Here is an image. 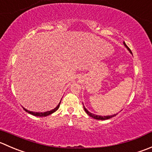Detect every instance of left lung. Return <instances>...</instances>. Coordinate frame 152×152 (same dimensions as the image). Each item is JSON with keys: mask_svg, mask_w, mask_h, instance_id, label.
<instances>
[{"mask_svg": "<svg viewBox=\"0 0 152 152\" xmlns=\"http://www.w3.org/2000/svg\"><path fill=\"white\" fill-rule=\"evenodd\" d=\"M123 45H124L125 47H126V48H127L128 50H129V52H130L131 53H132V51H131V50L129 49V47H128L127 45H126V44L125 43V42H123ZM82 104H83V103H82ZM83 107H84V109H85V111L87 113H88V114L90 116V117H92V118H94V119H96V120H107V119H110V118H112V117H115V116L117 114V113H116V114H113V115H110V116H99V115H96V114H94V113H91V112L88 111V110H87L86 108H85V107L84 105H83Z\"/></svg>", "mask_w": 152, "mask_h": 152, "instance_id": "obj_1", "label": "left lung"}]
</instances>
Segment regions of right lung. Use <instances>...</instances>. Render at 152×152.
I'll return each instance as SVG.
<instances>
[{"mask_svg":"<svg viewBox=\"0 0 152 152\" xmlns=\"http://www.w3.org/2000/svg\"><path fill=\"white\" fill-rule=\"evenodd\" d=\"M60 103H61V102H60L58 103V105H57L56 107L54 109H53V110H49V111L44 112V113H42V112L29 111V110H26V108H24V107H23V109H24V110H26V112H28V113H30V114H32V115H33V116H36V117H47V116L50 115V114H51V113H54V112L56 111V110H58V107H59V106H60Z\"/></svg>","mask_w":152,"mask_h":152,"instance_id":"right-lung-1","label":"right lung"}]
</instances>
